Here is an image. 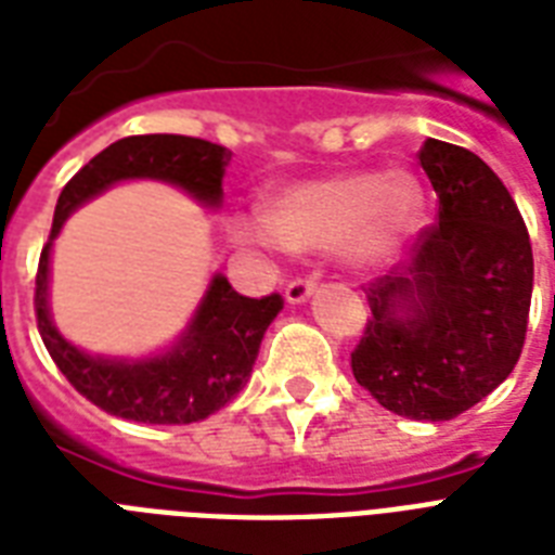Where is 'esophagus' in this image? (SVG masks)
Instances as JSON below:
<instances>
[{"instance_id": "esophagus-1", "label": "esophagus", "mask_w": 555, "mask_h": 555, "mask_svg": "<svg viewBox=\"0 0 555 555\" xmlns=\"http://www.w3.org/2000/svg\"><path fill=\"white\" fill-rule=\"evenodd\" d=\"M313 287H317V279L313 276H296V279H291V282H287L285 285V299L291 305H299V302H305V299H308V296L313 294Z\"/></svg>"}]
</instances>
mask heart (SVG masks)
I'll return each mask as SVG.
<instances>
[{"instance_id":"1","label":"heart","mask_w":555,"mask_h":555,"mask_svg":"<svg viewBox=\"0 0 555 555\" xmlns=\"http://www.w3.org/2000/svg\"><path fill=\"white\" fill-rule=\"evenodd\" d=\"M421 212V190L405 172H343L287 186L268 201V221L242 218L233 238L253 247H337L354 268H379L403 247Z\"/></svg>"}]
</instances>
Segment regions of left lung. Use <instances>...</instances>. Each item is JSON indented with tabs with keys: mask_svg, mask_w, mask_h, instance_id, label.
<instances>
[{
	"mask_svg": "<svg viewBox=\"0 0 555 555\" xmlns=\"http://www.w3.org/2000/svg\"><path fill=\"white\" fill-rule=\"evenodd\" d=\"M438 192L400 273L363 285L354 379L383 409L452 421L516 369L533 296V247L501 178L475 152L426 138L417 152Z\"/></svg>",
	"mask_w": 555,
	"mask_h": 555,
	"instance_id": "left-lung-1",
	"label": "left lung"
}]
</instances>
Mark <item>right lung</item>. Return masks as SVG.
I'll return each mask as SVG.
<instances>
[{
	"mask_svg": "<svg viewBox=\"0 0 555 555\" xmlns=\"http://www.w3.org/2000/svg\"><path fill=\"white\" fill-rule=\"evenodd\" d=\"M233 152L186 134H132L94 155L56 198L54 224L39 253L37 311L39 337L65 379L108 414L138 423H195L218 412L250 377L261 337L285 299L279 294L250 299L224 276L212 279L186 337L169 354L146 363H112L65 343L48 317V250L74 207L124 178H158L184 186L204 204L221 201V178Z\"/></svg>",
	"mask_w": 555,
	"mask_h": 555,
	"instance_id": "1",
	"label": "right lung"
}]
</instances>
